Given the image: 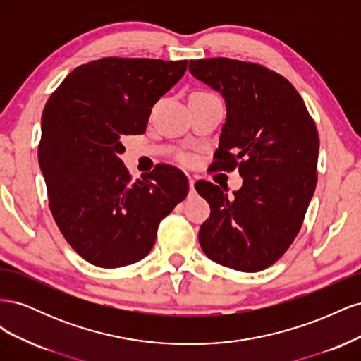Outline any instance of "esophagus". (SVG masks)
I'll return each instance as SVG.
<instances>
[{"label":"esophagus","mask_w":361,"mask_h":361,"mask_svg":"<svg viewBox=\"0 0 361 361\" xmlns=\"http://www.w3.org/2000/svg\"><path fill=\"white\" fill-rule=\"evenodd\" d=\"M188 183H190V192H191V194H194V183H195V180H194L192 178H190Z\"/></svg>","instance_id":"1"}]
</instances>
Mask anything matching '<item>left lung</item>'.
Segmentation results:
<instances>
[{"instance_id":"left-lung-1","label":"left lung","mask_w":361,"mask_h":361,"mask_svg":"<svg viewBox=\"0 0 361 361\" xmlns=\"http://www.w3.org/2000/svg\"><path fill=\"white\" fill-rule=\"evenodd\" d=\"M188 69L226 104L214 166H238L243 178L232 197L212 182H195L211 206L200 247L223 267L262 271L300 232L318 182V130L295 87L260 64L218 57L191 60Z\"/></svg>"}]
</instances>
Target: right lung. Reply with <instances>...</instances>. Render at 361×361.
I'll return each mask as SVG.
<instances>
[{
    "label": "right lung",
    "instance_id": "obj_1",
    "mask_svg": "<svg viewBox=\"0 0 361 361\" xmlns=\"http://www.w3.org/2000/svg\"><path fill=\"white\" fill-rule=\"evenodd\" d=\"M187 60L106 57L73 69L42 114L39 166L60 232L82 259L120 268L146 257L159 221L188 194V179L159 164L130 180L125 135L146 130L152 108Z\"/></svg>",
    "mask_w": 361,
    "mask_h": 361
}]
</instances>
